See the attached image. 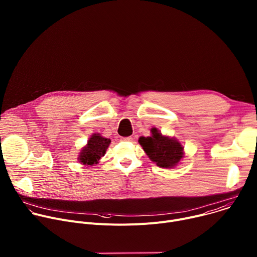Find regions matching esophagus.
Segmentation results:
<instances>
[{
  "label": "esophagus",
  "mask_w": 257,
  "mask_h": 257,
  "mask_svg": "<svg viewBox=\"0 0 257 257\" xmlns=\"http://www.w3.org/2000/svg\"><path fill=\"white\" fill-rule=\"evenodd\" d=\"M121 140L122 141H132L133 138L131 136H128V137H121Z\"/></svg>",
  "instance_id": "esophagus-1"
}]
</instances>
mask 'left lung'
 Wrapping results in <instances>:
<instances>
[{
    "label": "left lung",
    "mask_w": 257,
    "mask_h": 257,
    "mask_svg": "<svg viewBox=\"0 0 257 257\" xmlns=\"http://www.w3.org/2000/svg\"><path fill=\"white\" fill-rule=\"evenodd\" d=\"M152 136L140 137L139 143L149 158L161 168H173L183 158L182 145L174 138L163 136L158 129H152Z\"/></svg>",
    "instance_id": "obj_1"
}]
</instances>
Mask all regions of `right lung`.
Wrapping results in <instances>:
<instances>
[{
  "instance_id": "add662e5",
  "label": "right lung",
  "mask_w": 257,
  "mask_h": 257,
  "mask_svg": "<svg viewBox=\"0 0 257 257\" xmlns=\"http://www.w3.org/2000/svg\"><path fill=\"white\" fill-rule=\"evenodd\" d=\"M111 140L99 134H93L87 141V145L79 155V162L85 166H92L98 163L99 159L104 156Z\"/></svg>"
}]
</instances>
